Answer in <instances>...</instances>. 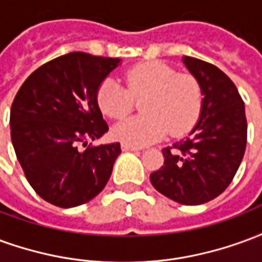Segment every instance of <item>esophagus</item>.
Returning a JSON list of instances; mask_svg holds the SVG:
<instances>
[{
    "mask_svg": "<svg viewBox=\"0 0 262 262\" xmlns=\"http://www.w3.org/2000/svg\"><path fill=\"white\" fill-rule=\"evenodd\" d=\"M122 150L123 151H139L140 148L133 147V146H129V144H122Z\"/></svg>",
    "mask_w": 262,
    "mask_h": 262,
    "instance_id": "obj_1",
    "label": "esophagus"
}]
</instances>
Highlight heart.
Wrapping results in <instances>:
<instances>
[{"label":"heart","mask_w":262,"mask_h":262,"mask_svg":"<svg viewBox=\"0 0 262 262\" xmlns=\"http://www.w3.org/2000/svg\"><path fill=\"white\" fill-rule=\"evenodd\" d=\"M126 90L108 77L97 91L101 112L112 119H122L133 109V99H142L144 115L126 119L115 126L112 136L122 144L142 147L164 137L168 132L178 136L196 122L202 91L195 77L177 74L161 61H146L127 70Z\"/></svg>","instance_id":"1"}]
</instances>
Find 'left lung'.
I'll use <instances>...</instances> for the list:
<instances>
[{
    "instance_id": "left-lung-1",
    "label": "left lung",
    "mask_w": 262,
    "mask_h": 262,
    "mask_svg": "<svg viewBox=\"0 0 262 262\" xmlns=\"http://www.w3.org/2000/svg\"><path fill=\"white\" fill-rule=\"evenodd\" d=\"M203 99L196 125L163 150L164 164L150 174L153 187L182 205H202L229 187L247 144L246 111L236 85L216 66L184 56Z\"/></svg>"
}]
</instances>
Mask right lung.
<instances>
[{
  "instance_id": "add662e5",
  "label": "right lung",
  "mask_w": 262,
  "mask_h": 262,
  "mask_svg": "<svg viewBox=\"0 0 262 262\" xmlns=\"http://www.w3.org/2000/svg\"><path fill=\"white\" fill-rule=\"evenodd\" d=\"M120 59L74 52L35 70L11 106V140L31 187L46 202L74 208L102 191L119 143L78 150L108 132L97 91Z\"/></svg>"
}]
</instances>
